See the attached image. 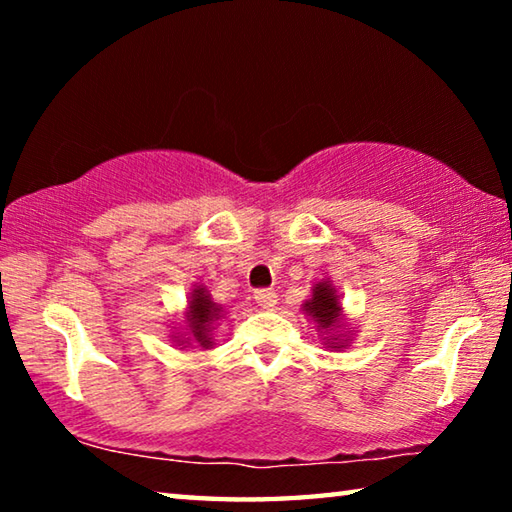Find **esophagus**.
I'll return each instance as SVG.
<instances>
[{"mask_svg": "<svg viewBox=\"0 0 512 512\" xmlns=\"http://www.w3.org/2000/svg\"><path fill=\"white\" fill-rule=\"evenodd\" d=\"M255 302L262 309H273L275 302H277L275 291L273 289H259V291H255Z\"/></svg>", "mask_w": 512, "mask_h": 512, "instance_id": "34e87169", "label": "esophagus"}]
</instances>
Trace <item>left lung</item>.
I'll return each instance as SVG.
<instances>
[{"label":"left lung","mask_w":512,"mask_h":512,"mask_svg":"<svg viewBox=\"0 0 512 512\" xmlns=\"http://www.w3.org/2000/svg\"><path fill=\"white\" fill-rule=\"evenodd\" d=\"M302 311L316 323L325 348L343 350L352 343V327L345 325L341 298L329 280H320L311 289V298L302 302Z\"/></svg>","instance_id":"1"}]
</instances>
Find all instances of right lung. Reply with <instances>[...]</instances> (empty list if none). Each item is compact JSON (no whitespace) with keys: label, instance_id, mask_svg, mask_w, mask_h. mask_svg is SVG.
Here are the masks:
<instances>
[{"label":"right lung","instance_id":"1","mask_svg":"<svg viewBox=\"0 0 512 512\" xmlns=\"http://www.w3.org/2000/svg\"><path fill=\"white\" fill-rule=\"evenodd\" d=\"M221 318L223 307L216 305L210 291H207L203 284H194V289L189 293L187 300L185 332H173L171 339L178 345H183V348H189V345L196 343L201 345L203 350H210L214 345V325H219Z\"/></svg>","mask_w":512,"mask_h":512}]
</instances>
